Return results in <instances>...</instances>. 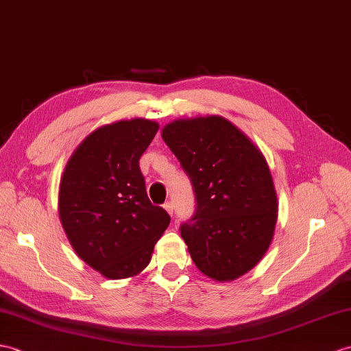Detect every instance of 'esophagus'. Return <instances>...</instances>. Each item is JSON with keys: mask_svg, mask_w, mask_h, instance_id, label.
<instances>
[{"mask_svg": "<svg viewBox=\"0 0 351 351\" xmlns=\"http://www.w3.org/2000/svg\"><path fill=\"white\" fill-rule=\"evenodd\" d=\"M164 208H165V210L169 213L171 216H173V213H174V204H173V202H169V201H168V202H165Z\"/></svg>", "mask_w": 351, "mask_h": 351, "instance_id": "34e87169", "label": "esophagus"}]
</instances>
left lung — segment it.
Wrapping results in <instances>:
<instances>
[{"mask_svg":"<svg viewBox=\"0 0 351 351\" xmlns=\"http://www.w3.org/2000/svg\"><path fill=\"white\" fill-rule=\"evenodd\" d=\"M162 138L193 187L195 215L180 232L196 268L217 281L241 277L274 237L278 202L267 160L220 116L178 119Z\"/></svg>","mask_w":351,"mask_h":351,"instance_id":"1","label":"left lung"}]
</instances>
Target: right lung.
<instances>
[{"mask_svg":"<svg viewBox=\"0 0 351 351\" xmlns=\"http://www.w3.org/2000/svg\"><path fill=\"white\" fill-rule=\"evenodd\" d=\"M159 130L147 119L104 125L66 162L59 217L82 261L107 278L134 277L147 267L169 225L146 192L140 158Z\"/></svg>","mask_w":351,"mask_h":351,"instance_id":"obj_1","label":"right lung"}]
</instances>
